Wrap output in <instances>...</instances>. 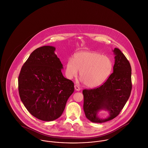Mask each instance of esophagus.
Returning a JSON list of instances; mask_svg holds the SVG:
<instances>
[{"instance_id": "1", "label": "esophagus", "mask_w": 148, "mask_h": 148, "mask_svg": "<svg viewBox=\"0 0 148 148\" xmlns=\"http://www.w3.org/2000/svg\"><path fill=\"white\" fill-rule=\"evenodd\" d=\"M74 88L75 89V90H77V91H80V90H81V88L77 85H75Z\"/></svg>"}]
</instances>
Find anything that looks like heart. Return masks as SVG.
<instances>
[{
    "label": "heart",
    "mask_w": 148,
    "mask_h": 148,
    "mask_svg": "<svg viewBox=\"0 0 148 148\" xmlns=\"http://www.w3.org/2000/svg\"><path fill=\"white\" fill-rule=\"evenodd\" d=\"M113 68L108 57L96 52L83 51L76 54L74 59H69L66 66V75L69 79L75 77L80 71V78L89 88L101 85L108 78Z\"/></svg>",
    "instance_id": "b5f03b06"
}]
</instances>
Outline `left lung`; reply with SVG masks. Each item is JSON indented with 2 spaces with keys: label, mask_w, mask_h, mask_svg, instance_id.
<instances>
[{
  "label": "left lung",
  "mask_w": 148,
  "mask_h": 148,
  "mask_svg": "<svg viewBox=\"0 0 148 148\" xmlns=\"http://www.w3.org/2000/svg\"><path fill=\"white\" fill-rule=\"evenodd\" d=\"M113 73L101 86L84 89V110L86 118L95 123H103L116 118L123 108L131 93L132 69L129 62L119 49L115 48ZM107 110L110 117L101 119L97 116L101 110Z\"/></svg>",
  "instance_id": "8db88e82"
}]
</instances>
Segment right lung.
<instances>
[{
    "instance_id": "right-lung-1",
    "label": "right lung",
    "mask_w": 148,
    "mask_h": 148,
    "mask_svg": "<svg viewBox=\"0 0 148 148\" xmlns=\"http://www.w3.org/2000/svg\"><path fill=\"white\" fill-rule=\"evenodd\" d=\"M55 50L50 46L35 50L23 64L18 77L22 102L31 115L45 121L60 117L74 90L73 81L62 73L63 65Z\"/></svg>"
}]
</instances>
